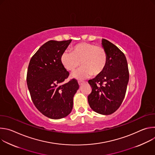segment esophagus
<instances>
[{
	"mask_svg": "<svg viewBox=\"0 0 155 155\" xmlns=\"http://www.w3.org/2000/svg\"><path fill=\"white\" fill-rule=\"evenodd\" d=\"M84 81H78V84H79V85H81L82 84V83H83Z\"/></svg>",
	"mask_w": 155,
	"mask_h": 155,
	"instance_id": "esophagus-1",
	"label": "esophagus"
}]
</instances>
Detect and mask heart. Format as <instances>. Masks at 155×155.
I'll return each instance as SVG.
<instances>
[{
	"label": "heart",
	"instance_id": "b5f03b06",
	"mask_svg": "<svg viewBox=\"0 0 155 155\" xmlns=\"http://www.w3.org/2000/svg\"><path fill=\"white\" fill-rule=\"evenodd\" d=\"M61 62L64 68L71 72L75 71L80 64L82 67L72 74V77L82 80L91 75H98L104 71L107 63V54L102 46L82 42L72 48V53H62Z\"/></svg>",
	"mask_w": 155,
	"mask_h": 155
}]
</instances>
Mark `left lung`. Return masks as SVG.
Here are the masks:
<instances>
[{
	"label": "left lung",
	"instance_id": "left-lung-1",
	"mask_svg": "<svg viewBox=\"0 0 155 155\" xmlns=\"http://www.w3.org/2000/svg\"><path fill=\"white\" fill-rule=\"evenodd\" d=\"M107 54L104 71L88 83L92 87L87 96L88 103L94 112L110 115L120 107L125 97L129 81V70L124 54L114 44L102 40Z\"/></svg>",
	"mask_w": 155,
	"mask_h": 155
}]
</instances>
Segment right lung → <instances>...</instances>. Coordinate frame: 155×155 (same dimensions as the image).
Masks as SVG:
<instances>
[{
  "mask_svg": "<svg viewBox=\"0 0 155 155\" xmlns=\"http://www.w3.org/2000/svg\"><path fill=\"white\" fill-rule=\"evenodd\" d=\"M72 40H50L31 58L27 72V84L32 101L43 115L51 119L67 117L73 108V98L79 88L73 78L64 83L69 72L61 56Z\"/></svg>",
  "mask_w": 155,
  "mask_h": 155,
  "instance_id": "1",
  "label": "right lung"
}]
</instances>
